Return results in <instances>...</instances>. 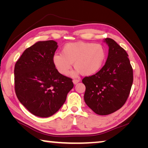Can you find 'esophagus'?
<instances>
[{"instance_id":"esophagus-1","label":"esophagus","mask_w":148,"mask_h":148,"mask_svg":"<svg viewBox=\"0 0 148 148\" xmlns=\"http://www.w3.org/2000/svg\"><path fill=\"white\" fill-rule=\"evenodd\" d=\"M80 81V79L78 78V79H73V83L74 84H77L78 83V82Z\"/></svg>"}]
</instances>
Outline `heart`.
I'll return each mask as SVG.
<instances>
[{"label":"heart","mask_w":148,"mask_h":148,"mask_svg":"<svg viewBox=\"0 0 148 148\" xmlns=\"http://www.w3.org/2000/svg\"><path fill=\"white\" fill-rule=\"evenodd\" d=\"M106 57V50L102 45L81 41L65 44L62 47V53L53 55V62L62 75L69 74L74 62L76 69L71 74L72 76H75L79 73L90 76L101 69Z\"/></svg>","instance_id":"heart-1"}]
</instances>
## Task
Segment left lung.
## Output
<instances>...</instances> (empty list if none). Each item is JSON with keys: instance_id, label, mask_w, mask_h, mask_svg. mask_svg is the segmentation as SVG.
Segmentation results:
<instances>
[{"instance_id": "obj_1", "label": "left lung", "mask_w": 148, "mask_h": 148, "mask_svg": "<svg viewBox=\"0 0 148 148\" xmlns=\"http://www.w3.org/2000/svg\"><path fill=\"white\" fill-rule=\"evenodd\" d=\"M108 56L103 67L82 79L86 86L84 101L95 113L112 114L126 102L133 82V71L128 54L113 39L106 38Z\"/></svg>"}]
</instances>
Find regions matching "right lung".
Masks as SVG:
<instances>
[{
	"label": "right lung",
	"mask_w": 148,
	"mask_h": 148,
	"mask_svg": "<svg viewBox=\"0 0 148 148\" xmlns=\"http://www.w3.org/2000/svg\"><path fill=\"white\" fill-rule=\"evenodd\" d=\"M53 40L40 41L25 50L14 68L15 91L19 102L34 116L56 114L73 88L72 79L60 74L53 62Z\"/></svg>",
	"instance_id": "obj_1"
}]
</instances>
